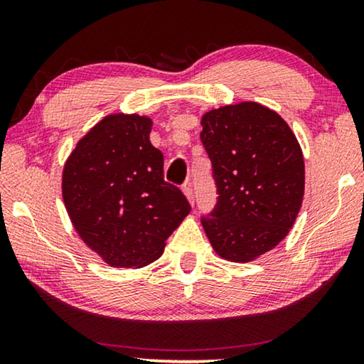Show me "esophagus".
Masks as SVG:
<instances>
[{
	"mask_svg": "<svg viewBox=\"0 0 364 364\" xmlns=\"http://www.w3.org/2000/svg\"><path fill=\"white\" fill-rule=\"evenodd\" d=\"M183 193H184V196H186V197H188L189 204H191V205H194V202H196V199H194V193H193V188H191V183H186V184H184V188H183Z\"/></svg>",
	"mask_w": 364,
	"mask_h": 364,
	"instance_id": "esophagus-1",
	"label": "esophagus"
}]
</instances>
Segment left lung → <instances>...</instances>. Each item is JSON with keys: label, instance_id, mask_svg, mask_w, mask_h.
Returning a JSON list of instances; mask_svg holds the SVG:
<instances>
[{"label": "left lung", "instance_id": "1", "mask_svg": "<svg viewBox=\"0 0 364 364\" xmlns=\"http://www.w3.org/2000/svg\"><path fill=\"white\" fill-rule=\"evenodd\" d=\"M200 125L218 193L202 226L221 258L252 262L294 226L305 191L304 154L282 117L258 102L208 110Z\"/></svg>", "mask_w": 364, "mask_h": 364}]
</instances>
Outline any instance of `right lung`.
Returning a JSON list of instances; mask_svg holds the SVG:
<instances>
[{
	"instance_id": "add662e5",
	"label": "right lung",
	"mask_w": 364,
	"mask_h": 364,
	"mask_svg": "<svg viewBox=\"0 0 364 364\" xmlns=\"http://www.w3.org/2000/svg\"><path fill=\"white\" fill-rule=\"evenodd\" d=\"M152 120L112 114L96 123L67 159L63 197L82 241L115 268H141L191 212L164 180V156L151 144Z\"/></svg>"
}]
</instances>
